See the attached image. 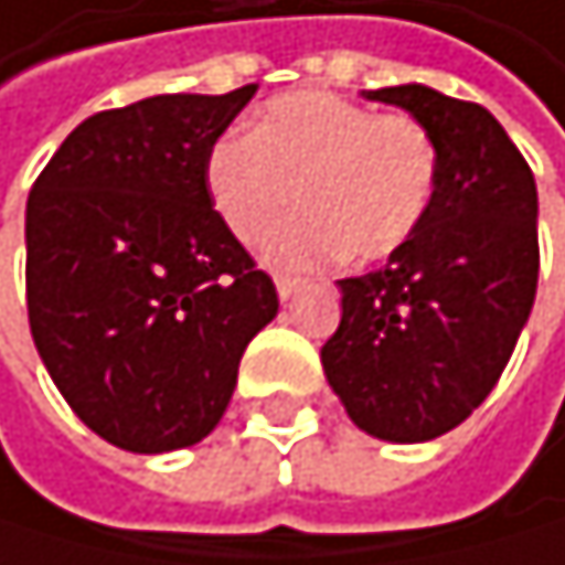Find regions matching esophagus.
<instances>
[{
	"mask_svg": "<svg viewBox=\"0 0 565 565\" xmlns=\"http://www.w3.org/2000/svg\"><path fill=\"white\" fill-rule=\"evenodd\" d=\"M296 289H299V279H289V276H279L276 279V292H279L282 303H289V299L296 296Z\"/></svg>",
	"mask_w": 565,
	"mask_h": 565,
	"instance_id": "34e87169",
	"label": "esophagus"
}]
</instances>
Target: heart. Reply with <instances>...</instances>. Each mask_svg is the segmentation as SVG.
<instances>
[{
  "instance_id": "obj_1",
  "label": "heart",
  "mask_w": 565,
  "mask_h": 565,
  "mask_svg": "<svg viewBox=\"0 0 565 565\" xmlns=\"http://www.w3.org/2000/svg\"><path fill=\"white\" fill-rule=\"evenodd\" d=\"M207 198L238 242L258 238L279 269L333 258L382 262L409 242L436 198V146L409 115H379L330 92H289L258 111L252 136L207 149Z\"/></svg>"
}]
</instances>
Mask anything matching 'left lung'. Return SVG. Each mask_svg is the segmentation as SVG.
I'll use <instances>...</instances> for the list:
<instances>
[{
  "label": "left lung",
  "instance_id": "left-lung-1",
  "mask_svg": "<svg viewBox=\"0 0 565 565\" xmlns=\"http://www.w3.org/2000/svg\"><path fill=\"white\" fill-rule=\"evenodd\" d=\"M409 111L436 146V198L382 269L341 279L323 375L358 429L426 444L498 385L539 282L535 177L501 121L426 84L364 92Z\"/></svg>",
  "mask_w": 565,
  "mask_h": 565
}]
</instances>
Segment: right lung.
I'll return each mask as SVG.
<instances>
[{
	"instance_id": "1",
	"label": "right lung",
	"mask_w": 565,
	"mask_h": 565,
	"mask_svg": "<svg viewBox=\"0 0 565 565\" xmlns=\"http://www.w3.org/2000/svg\"><path fill=\"white\" fill-rule=\"evenodd\" d=\"M258 84L98 111L26 201V310L40 361L111 447L201 444L248 341L279 313L273 279L217 217L207 149Z\"/></svg>"
}]
</instances>
